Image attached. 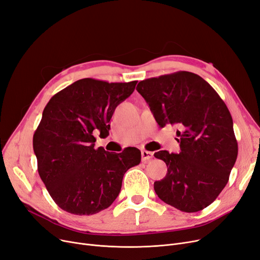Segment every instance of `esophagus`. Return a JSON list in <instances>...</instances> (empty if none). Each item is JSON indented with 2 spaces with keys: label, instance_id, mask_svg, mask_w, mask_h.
Segmentation results:
<instances>
[{
  "label": "esophagus",
  "instance_id": "obj_1",
  "mask_svg": "<svg viewBox=\"0 0 260 260\" xmlns=\"http://www.w3.org/2000/svg\"><path fill=\"white\" fill-rule=\"evenodd\" d=\"M153 153L152 152H149V151H145L143 150L141 152V157H142V161L143 162H146V161H150L152 158H153Z\"/></svg>",
  "mask_w": 260,
  "mask_h": 260
}]
</instances>
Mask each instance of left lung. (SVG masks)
Listing matches in <instances>:
<instances>
[{"label":"left lung","mask_w":260,"mask_h":260,"mask_svg":"<svg viewBox=\"0 0 260 260\" xmlns=\"http://www.w3.org/2000/svg\"><path fill=\"white\" fill-rule=\"evenodd\" d=\"M137 91L158 125H177L178 154H154L166 162V177L154 183L161 201L185 212L209 206L226 186L238 155L231 112L205 80L178 71L141 81Z\"/></svg>","instance_id":"left-lung-1"}]
</instances>
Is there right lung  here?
Segmentation results:
<instances>
[{
  "label": "right lung",
  "instance_id": "obj_1",
  "mask_svg": "<svg viewBox=\"0 0 260 260\" xmlns=\"http://www.w3.org/2000/svg\"><path fill=\"white\" fill-rule=\"evenodd\" d=\"M137 81L108 83L83 78L60 90L43 109L32 146L38 173L61 209L90 216L108 208L120 193L129 168L141 161L136 148L109 153L94 149V132L107 136L116 107Z\"/></svg>",
  "mask_w": 260,
  "mask_h": 260
}]
</instances>
